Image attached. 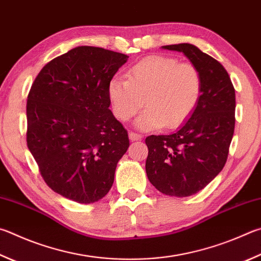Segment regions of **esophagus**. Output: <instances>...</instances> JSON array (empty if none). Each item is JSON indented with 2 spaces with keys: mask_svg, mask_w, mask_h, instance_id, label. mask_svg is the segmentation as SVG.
<instances>
[{
  "mask_svg": "<svg viewBox=\"0 0 261 261\" xmlns=\"http://www.w3.org/2000/svg\"><path fill=\"white\" fill-rule=\"evenodd\" d=\"M129 138H130V140H132V141H136V140H140L141 138H143V136L141 135H138V134H136V132H130L129 134Z\"/></svg>",
  "mask_w": 261,
  "mask_h": 261,
  "instance_id": "obj_1",
  "label": "esophagus"
}]
</instances>
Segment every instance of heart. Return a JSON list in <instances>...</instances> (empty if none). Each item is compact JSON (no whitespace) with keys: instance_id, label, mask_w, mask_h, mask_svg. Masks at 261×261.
I'll list each match as a JSON object with an SVG mask.
<instances>
[{"instance_id":"heart-1","label":"heart","mask_w":261,"mask_h":261,"mask_svg":"<svg viewBox=\"0 0 261 261\" xmlns=\"http://www.w3.org/2000/svg\"><path fill=\"white\" fill-rule=\"evenodd\" d=\"M201 94L202 75L196 66L165 56L147 57L127 70L126 80L113 79L108 85L113 113L120 121H130L146 106L136 122L143 131L184 124Z\"/></svg>"}]
</instances>
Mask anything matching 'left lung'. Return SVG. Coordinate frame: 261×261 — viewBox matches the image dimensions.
<instances>
[{"instance_id":"1","label":"left lung","mask_w":261,"mask_h":261,"mask_svg":"<svg viewBox=\"0 0 261 261\" xmlns=\"http://www.w3.org/2000/svg\"><path fill=\"white\" fill-rule=\"evenodd\" d=\"M162 48L182 52L196 66L202 94L176 134L147 137L146 173L161 193L186 197L204 188L225 167L235 127V89L224 66L195 45Z\"/></svg>"}]
</instances>
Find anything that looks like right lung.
<instances>
[{"mask_svg":"<svg viewBox=\"0 0 261 261\" xmlns=\"http://www.w3.org/2000/svg\"><path fill=\"white\" fill-rule=\"evenodd\" d=\"M129 57L77 46L49 61L27 97V147L45 184L83 204L110 192L129 137L110 110L108 85Z\"/></svg>","mask_w":261,"mask_h":261,"instance_id":"1","label":"right lung"}]
</instances>
